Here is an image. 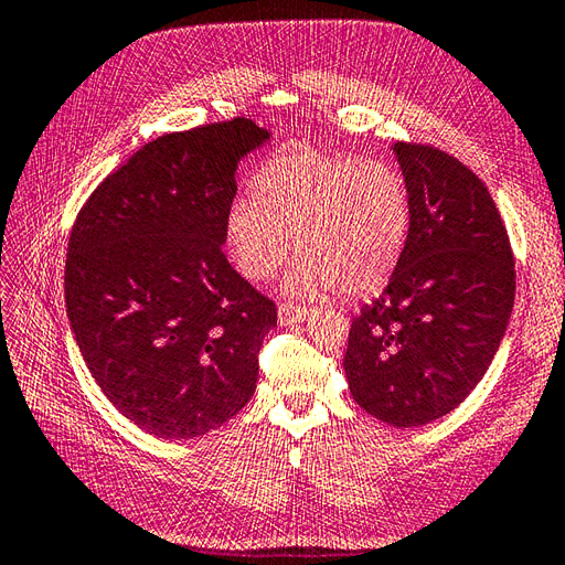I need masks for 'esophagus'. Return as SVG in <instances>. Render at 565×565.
Listing matches in <instances>:
<instances>
[{
    "mask_svg": "<svg viewBox=\"0 0 565 565\" xmlns=\"http://www.w3.org/2000/svg\"><path fill=\"white\" fill-rule=\"evenodd\" d=\"M308 318L306 306H294V303H281L279 306V322L281 326H296V322H303Z\"/></svg>",
    "mask_w": 565,
    "mask_h": 565,
    "instance_id": "esophagus-1",
    "label": "esophagus"
}]
</instances>
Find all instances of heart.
<instances>
[{
	"label": "heart",
	"mask_w": 565,
	"mask_h": 565,
	"mask_svg": "<svg viewBox=\"0 0 565 565\" xmlns=\"http://www.w3.org/2000/svg\"><path fill=\"white\" fill-rule=\"evenodd\" d=\"M411 231V199L388 162L298 148L276 154L237 199L225 243L239 274L274 276L294 249L289 291L364 296L391 279Z\"/></svg>",
	"instance_id": "1"
}]
</instances>
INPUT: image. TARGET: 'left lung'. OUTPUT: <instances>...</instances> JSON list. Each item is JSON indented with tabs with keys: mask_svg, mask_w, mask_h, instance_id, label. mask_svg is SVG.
Masks as SVG:
<instances>
[{
	"mask_svg": "<svg viewBox=\"0 0 565 565\" xmlns=\"http://www.w3.org/2000/svg\"><path fill=\"white\" fill-rule=\"evenodd\" d=\"M411 199L398 267L352 318L344 374L359 407L393 427L451 413L483 379L514 306V257L495 201L466 164L395 142Z\"/></svg>",
	"mask_w": 565,
	"mask_h": 565,
	"instance_id": "8db88e82",
	"label": "left lung"
}]
</instances>
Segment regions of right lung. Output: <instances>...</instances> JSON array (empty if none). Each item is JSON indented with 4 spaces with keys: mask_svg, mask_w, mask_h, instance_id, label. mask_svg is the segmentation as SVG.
I'll return each instance as SVG.
<instances>
[{
    "mask_svg": "<svg viewBox=\"0 0 565 565\" xmlns=\"http://www.w3.org/2000/svg\"><path fill=\"white\" fill-rule=\"evenodd\" d=\"M267 138L249 118L160 136L72 225L70 328L102 393L148 435H206L255 393L276 303L231 267L223 243L237 162Z\"/></svg>",
    "mask_w": 565,
    "mask_h": 565,
    "instance_id": "add662e5",
    "label": "right lung"
}]
</instances>
